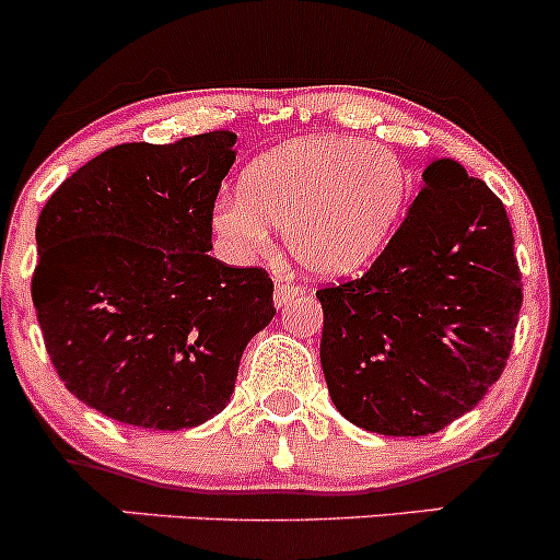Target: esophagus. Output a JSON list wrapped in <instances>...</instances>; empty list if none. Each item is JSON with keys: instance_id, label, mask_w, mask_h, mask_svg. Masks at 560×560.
I'll use <instances>...</instances> for the list:
<instances>
[{"instance_id": "obj_1", "label": "esophagus", "mask_w": 560, "mask_h": 560, "mask_svg": "<svg viewBox=\"0 0 560 560\" xmlns=\"http://www.w3.org/2000/svg\"><path fill=\"white\" fill-rule=\"evenodd\" d=\"M299 293H302V288L299 285H291V282L285 280H275V307H285L291 299H296Z\"/></svg>"}]
</instances>
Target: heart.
I'll return each mask as SVG.
<instances>
[{
    "mask_svg": "<svg viewBox=\"0 0 560 560\" xmlns=\"http://www.w3.org/2000/svg\"><path fill=\"white\" fill-rule=\"evenodd\" d=\"M412 177L394 151L355 137L282 142L245 166L240 196H223L210 226L232 256L267 250L285 229L293 261L318 278L369 267L405 221Z\"/></svg>",
    "mask_w": 560,
    "mask_h": 560,
    "instance_id": "heart-1",
    "label": "heart"
}]
</instances>
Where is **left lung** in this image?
<instances>
[{
    "label": "left lung",
    "instance_id": "1",
    "mask_svg": "<svg viewBox=\"0 0 560 560\" xmlns=\"http://www.w3.org/2000/svg\"><path fill=\"white\" fill-rule=\"evenodd\" d=\"M334 407L385 436L436 434L501 377L523 304L515 237L491 188L440 159L364 278L318 291Z\"/></svg>",
    "mask_w": 560,
    "mask_h": 560
}]
</instances>
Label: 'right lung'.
<instances>
[{
  "instance_id": "right-lung-1",
  "label": "right lung",
  "mask_w": 560,
  "mask_h": 560,
  "mask_svg": "<svg viewBox=\"0 0 560 560\" xmlns=\"http://www.w3.org/2000/svg\"><path fill=\"white\" fill-rule=\"evenodd\" d=\"M234 131L129 142L69 175L37 221L32 299L69 394L118 423L180 431L229 405L275 318L264 269L215 261L210 212Z\"/></svg>"
}]
</instances>
